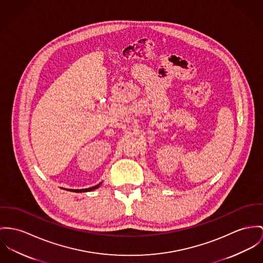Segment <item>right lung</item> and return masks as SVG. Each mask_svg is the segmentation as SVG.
Returning <instances> with one entry per match:
<instances>
[{"instance_id": "right-lung-1", "label": "right lung", "mask_w": 263, "mask_h": 263, "mask_svg": "<svg viewBox=\"0 0 263 263\" xmlns=\"http://www.w3.org/2000/svg\"><path fill=\"white\" fill-rule=\"evenodd\" d=\"M100 185H101V183H99L98 185H96V186H94V187H91V188H86V189H80V190H78V189H73V191H74V192H84V191H91V190H94V189L98 188V187H99Z\"/></svg>"}]
</instances>
